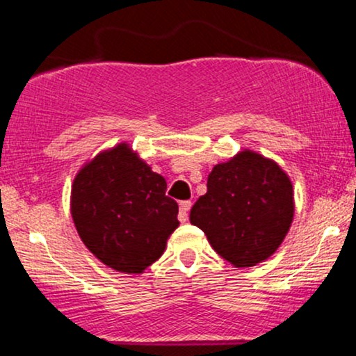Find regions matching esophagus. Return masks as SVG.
Returning <instances> with one entry per match:
<instances>
[{
	"mask_svg": "<svg viewBox=\"0 0 356 356\" xmlns=\"http://www.w3.org/2000/svg\"><path fill=\"white\" fill-rule=\"evenodd\" d=\"M191 206H192L191 201H182L179 204V220H181V222H187V220H189Z\"/></svg>",
	"mask_w": 356,
	"mask_h": 356,
	"instance_id": "esophagus-1",
	"label": "esophagus"
}]
</instances>
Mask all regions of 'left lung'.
Segmentation results:
<instances>
[{"label":"left lung","instance_id":"obj_1","mask_svg":"<svg viewBox=\"0 0 356 356\" xmlns=\"http://www.w3.org/2000/svg\"><path fill=\"white\" fill-rule=\"evenodd\" d=\"M295 218L289 175L273 159L251 149L212 167L207 192L191 209L220 257L234 268L266 261L281 246Z\"/></svg>","mask_w":356,"mask_h":356}]
</instances>
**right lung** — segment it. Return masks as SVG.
Here are the masks:
<instances>
[{
    "mask_svg": "<svg viewBox=\"0 0 356 356\" xmlns=\"http://www.w3.org/2000/svg\"><path fill=\"white\" fill-rule=\"evenodd\" d=\"M167 182L127 142L85 162L72 184L70 212L80 239L100 263L142 275L179 227Z\"/></svg>",
    "mask_w": 356,
    "mask_h": 356,
    "instance_id": "right-lung-1",
    "label": "right lung"
}]
</instances>
